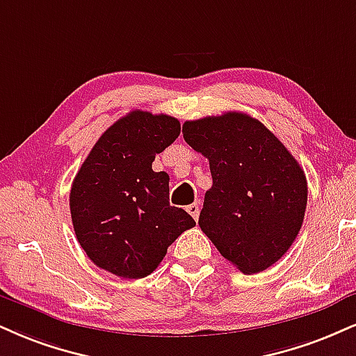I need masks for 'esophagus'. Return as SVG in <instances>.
<instances>
[{"instance_id":"esophagus-1","label":"esophagus","mask_w":356,"mask_h":356,"mask_svg":"<svg viewBox=\"0 0 356 356\" xmlns=\"http://www.w3.org/2000/svg\"><path fill=\"white\" fill-rule=\"evenodd\" d=\"M187 212H189L191 213V216L192 217H194V219L197 220V219H199V212H200V207H199V204H197V202H194V204H191L189 205V207H187Z\"/></svg>"}]
</instances>
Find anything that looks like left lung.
I'll list each match as a JSON object with an SVG mask.
<instances>
[{"label": "left lung", "mask_w": 356, "mask_h": 356, "mask_svg": "<svg viewBox=\"0 0 356 356\" xmlns=\"http://www.w3.org/2000/svg\"><path fill=\"white\" fill-rule=\"evenodd\" d=\"M186 143L209 159L212 187L199 216L224 259L264 272L297 238L307 209V177L275 134L243 113L186 121Z\"/></svg>", "instance_id": "left-lung-1"}]
</instances>
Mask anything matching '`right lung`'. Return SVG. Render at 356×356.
Listing matches in <instances>:
<instances>
[{"label":"right lung","mask_w":356,"mask_h":356,"mask_svg":"<svg viewBox=\"0 0 356 356\" xmlns=\"http://www.w3.org/2000/svg\"><path fill=\"white\" fill-rule=\"evenodd\" d=\"M181 134L165 114L131 111L106 129L72 181L71 219L97 267L122 278L157 268L167 247L195 222L169 204V175L154 172L156 154Z\"/></svg>","instance_id":"add662e5"}]
</instances>
